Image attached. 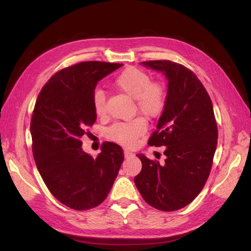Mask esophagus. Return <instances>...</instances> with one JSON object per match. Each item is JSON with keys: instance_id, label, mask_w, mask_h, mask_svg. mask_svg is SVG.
Returning a JSON list of instances; mask_svg holds the SVG:
<instances>
[{"instance_id": "1", "label": "esophagus", "mask_w": 251, "mask_h": 251, "mask_svg": "<svg viewBox=\"0 0 251 251\" xmlns=\"http://www.w3.org/2000/svg\"><path fill=\"white\" fill-rule=\"evenodd\" d=\"M134 155V153L130 152L129 150H124V156L125 157H129V156H132Z\"/></svg>"}]
</instances>
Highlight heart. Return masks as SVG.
<instances>
[{
	"label": "heart",
	"mask_w": 251,
	"mask_h": 251,
	"mask_svg": "<svg viewBox=\"0 0 251 251\" xmlns=\"http://www.w3.org/2000/svg\"><path fill=\"white\" fill-rule=\"evenodd\" d=\"M114 86L135 99L137 110L148 119L161 114L166 101V90L161 83L151 82V77L145 71L128 67L117 75ZM105 95L101 89H96L93 95V104L96 114H105ZM147 130L145 120L135 119L125 123H116L108 130L109 139L125 147L135 146L137 139Z\"/></svg>",
	"instance_id": "b5f03b06"
}]
</instances>
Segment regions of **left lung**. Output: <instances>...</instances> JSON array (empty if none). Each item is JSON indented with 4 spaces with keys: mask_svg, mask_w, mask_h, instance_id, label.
<instances>
[{
    "mask_svg": "<svg viewBox=\"0 0 251 251\" xmlns=\"http://www.w3.org/2000/svg\"><path fill=\"white\" fill-rule=\"evenodd\" d=\"M167 79L163 113L149 145L166 147L163 164L137 154L142 163L135 184L149 205L174 211L189 205L204 188L217 148L218 128L209 95L188 68L169 60L143 61Z\"/></svg>",
    "mask_w": 251,
    "mask_h": 251,
    "instance_id": "obj_1",
    "label": "left lung"
}]
</instances>
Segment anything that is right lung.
Listing matches in <instances>:
<instances>
[{"instance_id":"right-lung-1","label":"right lung","mask_w":251,"mask_h":251,"mask_svg":"<svg viewBox=\"0 0 251 251\" xmlns=\"http://www.w3.org/2000/svg\"><path fill=\"white\" fill-rule=\"evenodd\" d=\"M122 63L85 61L54 74L42 88L30 131L37 170L50 193L63 205L86 210L100 205L114 183L124 153L104 142L93 158L81 137L97 119L93 95L98 82Z\"/></svg>"}]
</instances>
